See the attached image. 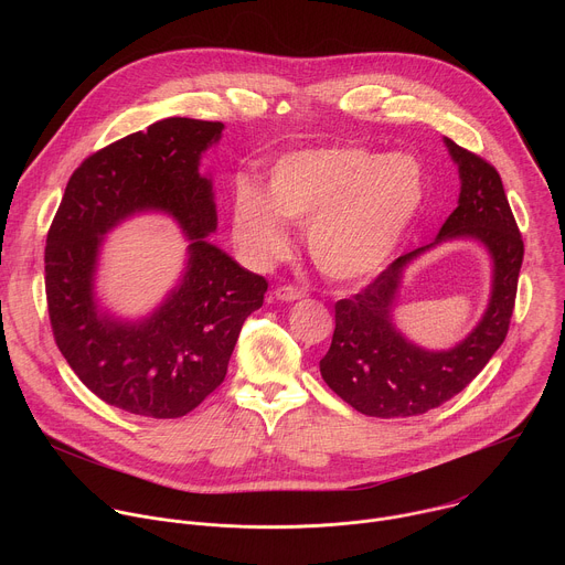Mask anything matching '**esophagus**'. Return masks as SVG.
Returning <instances> with one entry per match:
<instances>
[{"mask_svg":"<svg viewBox=\"0 0 565 565\" xmlns=\"http://www.w3.org/2000/svg\"><path fill=\"white\" fill-rule=\"evenodd\" d=\"M275 297L279 301H295V299H301L303 292L295 286H279V288H275Z\"/></svg>","mask_w":565,"mask_h":565,"instance_id":"esophagus-1","label":"esophagus"}]
</instances>
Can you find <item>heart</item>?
Instances as JSON below:
<instances>
[{
    "instance_id": "1",
    "label": "heart",
    "mask_w": 565,
    "mask_h": 565,
    "mask_svg": "<svg viewBox=\"0 0 565 565\" xmlns=\"http://www.w3.org/2000/svg\"><path fill=\"white\" fill-rule=\"evenodd\" d=\"M425 199V174L407 153L366 147H317L286 153L270 170L268 192L241 181L232 234L248 259L284 257V221L306 225L312 264L331 279L360 281L393 257Z\"/></svg>"
}]
</instances>
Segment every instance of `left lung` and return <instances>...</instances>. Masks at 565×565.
<instances>
[{
	"mask_svg": "<svg viewBox=\"0 0 565 565\" xmlns=\"http://www.w3.org/2000/svg\"><path fill=\"white\" fill-rule=\"evenodd\" d=\"M445 145L458 166V207L434 244L397 257L366 288L335 303V333L319 360L324 382L349 405L373 418H409L460 393L505 342L523 264V238L494 166L451 138ZM447 237H473L495 262L493 297L477 329L449 352H427L392 324L401 270Z\"/></svg>",
	"mask_w": 565,
	"mask_h": 565,
	"instance_id": "1",
	"label": "left lung"
}]
</instances>
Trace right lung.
Here are the masks:
<instances>
[{"mask_svg":"<svg viewBox=\"0 0 565 565\" xmlns=\"http://www.w3.org/2000/svg\"><path fill=\"white\" fill-rule=\"evenodd\" d=\"M223 122L166 118L85 158L46 234V303L55 344L107 405L142 418H181L223 382L241 327L268 281L205 238L216 230L201 153ZM138 211L170 213L191 238L180 286L149 318L120 322L93 295L102 236Z\"/></svg>","mask_w":565,"mask_h":565,"instance_id":"add662e5","label":"right lung"}]
</instances>
